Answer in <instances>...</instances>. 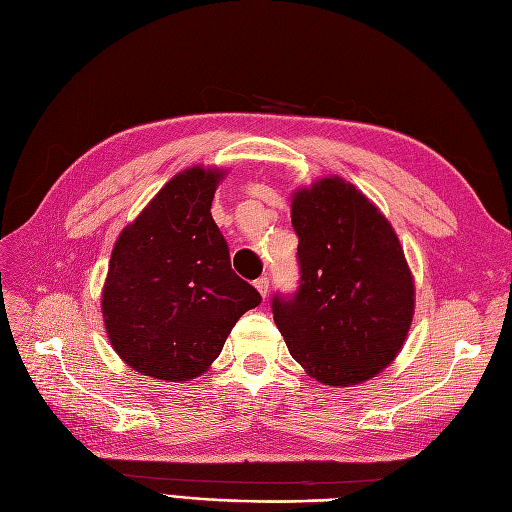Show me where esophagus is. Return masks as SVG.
I'll return each instance as SVG.
<instances>
[{
  "label": "esophagus",
  "instance_id": "esophagus-1",
  "mask_svg": "<svg viewBox=\"0 0 512 512\" xmlns=\"http://www.w3.org/2000/svg\"><path fill=\"white\" fill-rule=\"evenodd\" d=\"M254 286H256V290L262 294V299H267V294H269V277H267V275L258 277V280L254 282Z\"/></svg>",
  "mask_w": 512,
  "mask_h": 512
}]
</instances>
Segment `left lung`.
Instances as JSON below:
<instances>
[{
    "mask_svg": "<svg viewBox=\"0 0 512 512\" xmlns=\"http://www.w3.org/2000/svg\"><path fill=\"white\" fill-rule=\"evenodd\" d=\"M299 288L273 294L292 359L331 386L374 378L406 342L414 284L389 220L339 177L292 198Z\"/></svg>",
    "mask_w": 512,
    "mask_h": 512,
    "instance_id": "obj_1",
    "label": "left lung"
}]
</instances>
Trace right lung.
Listing matches in <instances>:
<instances>
[{"label": "right lung", "mask_w": 512, "mask_h": 512, "mask_svg": "<svg viewBox=\"0 0 512 512\" xmlns=\"http://www.w3.org/2000/svg\"><path fill=\"white\" fill-rule=\"evenodd\" d=\"M224 173L188 168L119 235L102 314L115 352L145 376L192 380L218 359L260 292L232 271L211 203Z\"/></svg>", "instance_id": "right-lung-1"}]
</instances>
